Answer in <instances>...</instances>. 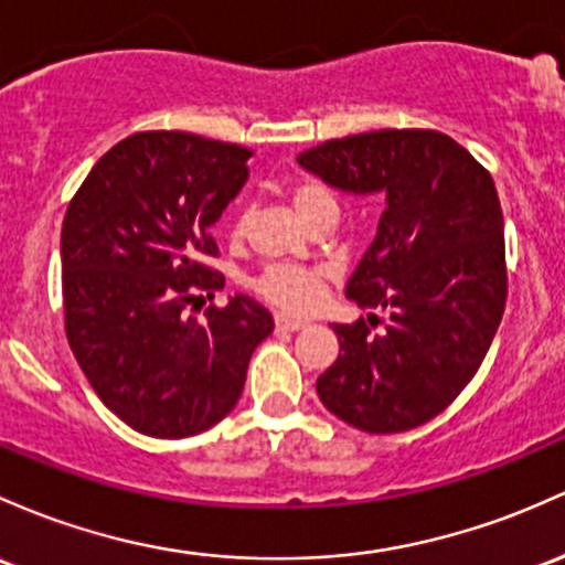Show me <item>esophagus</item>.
I'll use <instances>...</instances> for the list:
<instances>
[{
    "label": "esophagus",
    "instance_id": "esophagus-1",
    "mask_svg": "<svg viewBox=\"0 0 565 565\" xmlns=\"http://www.w3.org/2000/svg\"><path fill=\"white\" fill-rule=\"evenodd\" d=\"M302 327H306V321L302 319H292V316H284V313L276 316V330L297 332V330H302Z\"/></svg>",
    "mask_w": 565,
    "mask_h": 565
}]
</instances>
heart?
<instances>
[{"label":"heart","instance_id":"obj_1","mask_svg":"<svg viewBox=\"0 0 565 565\" xmlns=\"http://www.w3.org/2000/svg\"><path fill=\"white\" fill-rule=\"evenodd\" d=\"M292 203L300 212L302 220L313 212V209L324 206V203H334L330 190L319 182H300L292 192ZM246 214H238L233 225L235 238H244L246 235ZM259 295L265 300H270L273 306L284 308V311L306 313L313 311L316 306L324 297V270L316 268H295V265H276V268H268L263 273L257 284Z\"/></svg>","mask_w":565,"mask_h":565}]
</instances>
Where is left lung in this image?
<instances>
[{"mask_svg": "<svg viewBox=\"0 0 565 565\" xmlns=\"http://www.w3.org/2000/svg\"><path fill=\"white\" fill-rule=\"evenodd\" d=\"M297 163L340 192L383 198L345 287L373 313L330 324L340 353L316 381L319 399L353 429H415L472 381L504 313V216L491 173L450 136L418 128L327 141Z\"/></svg>", "mask_w": 565, "mask_h": 565, "instance_id": "8db88e82", "label": "left lung"}]
</instances>
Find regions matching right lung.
Returning <instances> with one entry per match:
<instances>
[{"instance_id": "add662e5", "label": "right lung", "mask_w": 565, "mask_h": 565, "mask_svg": "<svg viewBox=\"0 0 565 565\" xmlns=\"http://www.w3.org/2000/svg\"><path fill=\"white\" fill-rule=\"evenodd\" d=\"M249 150L179 131L134 134L93 166L61 227L66 338L98 399L158 439L220 424L273 319L252 297L188 313L225 276L212 227L249 179Z\"/></svg>"}]
</instances>
